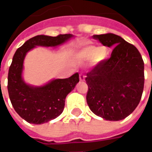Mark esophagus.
I'll return each mask as SVG.
<instances>
[{"mask_svg":"<svg viewBox=\"0 0 152 152\" xmlns=\"http://www.w3.org/2000/svg\"><path fill=\"white\" fill-rule=\"evenodd\" d=\"M85 78H86L85 75H83V74H80V82L85 81Z\"/></svg>","mask_w":152,"mask_h":152,"instance_id":"34e87169","label":"esophagus"}]
</instances>
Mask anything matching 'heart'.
<instances>
[{
	"label": "heart",
	"instance_id": "1",
	"mask_svg": "<svg viewBox=\"0 0 152 152\" xmlns=\"http://www.w3.org/2000/svg\"><path fill=\"white\" fill-rule=\"evenodd\" d=\"M78 56L83 60L92 58L93 63L99 64L107 59L108 56V50L104 46L97 48L94 45H87L80 51Z\"/></svg>",
	"mask_w": 152,
	"mask_h": 152
}]
</instances>
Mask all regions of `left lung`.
I'll return each instance as SVG.
<instances>
[{"mask_svg":"<svg viewBox=\"0 0 152 152\" xmlns=\"http://www.w3.org/2000/svg\"><path fill=\"white\" fill-rule=\"evenodd\" d=\"M104 46L114 47L111 57L86 74L89 108L106 121L123 120L140 102L144 87V63L132 44L113 33L94 35Z\"/></svg>","mask_w":152,"mask_h":152,"instance_id":"left-lung-1","label":"left lung"}]
</instances>
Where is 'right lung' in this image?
Returning a JSON list of instances; mask_svg holds the SVG:
<instances>
[{"label": "right lung", "instance_id": "obj_1", "mask_svg": "<svg viewBox=\"0 0 152 152\" xmlns=\"http://www.w3.org/2000/svg\"><path fill=\"white\" fill-rule=\"evenodd\" d=\"M72 37V34L39 35L27 40L16 50L9 69L7 88L15 112L28 123L43 124L62 114L66 95L79 82V74L76 72L66 79H54L45 86H31L22 77L26 54L35 47L57 46Z\"/></svg>", "mask_w": 152, "mask_h": 152}]
</instances>
